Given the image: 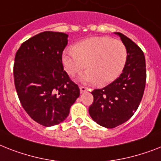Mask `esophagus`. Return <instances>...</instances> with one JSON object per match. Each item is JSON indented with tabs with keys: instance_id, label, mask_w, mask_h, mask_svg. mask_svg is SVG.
I'll return each mask as SVG.
<instances>
[{
	"instance_id": "34e87169",
	"label": "esophagus",
	"mask_w": 161,
	"mask_h": 161,
	"mask_svg": "<svg viewBox=\"0 0 161 161\" xmlns=\"http://www.w3.org/2000/svg\"><path fill=\"white\" fill-rule=\"evenodd\" d=\"M79 88H80V92H87V91L89 90V88H88V87H84V86H80V87H79Z\"/></svg>"
}]
</instances>
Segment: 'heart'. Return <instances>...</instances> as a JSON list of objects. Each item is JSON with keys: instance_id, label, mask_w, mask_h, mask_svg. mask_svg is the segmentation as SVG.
Masks as SVG:
<instances>
[{"instance_id": "heart-1", "label": "heart", "mask_w": 161, "mask_h": 161, "mask_svg": "<svg viewBox=\"0 0 161 161\" xmlns=\"http://www.w3.org/2000/svg\"><path fill=\"white\" fill-rule=\"evenodd\" d=\"M126 60L127 49L123 42L109 36L81 40L73 49H65L62 54L63 64L69 75L80 73L86 66L87 70L80 77L81 80L101 86L120 76Z\"/></svg>"}]
</instances>
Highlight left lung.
I'll use <instances>...</instances> for the list:
<instances>
[{"label":"left lung","instance_id":"obj_1","mask_svg":"<svg viewBox=\"0 0 161 161\" xmlns=\"http://www.w3.org/2000/svg\"><path fill=\"white\" fill-rule=\"evenodd\" d=\"M127 49L122 74L115 81L91 93L93 103L88 112L100 126L114 128L132 117L144 94L146 81L145 55L142 49L126 35L116 32Z\"/></svg>","mask_w":161,"mask_h":161}]
</instances>
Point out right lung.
Returning <instances> with one entry per match:
<instances>
[{
    "label": "right lung",
    "mask_w": 161,
    "mask_h": 161,
    "mask_svg": "<svg viewBox=\"0 0 161 161\" xmlns=\"http://www.w3.org/2000/svg\"><path fill=\"white\" fill-rule=\"evenodd\" d=\"M67 38V34L44 31L25 41L15 53L13 74L19 102L27 114L44 126L64 121L80 94L64 70Z\"/></svg>",
    "instance_id": "add662e5"
}]
</instances>
